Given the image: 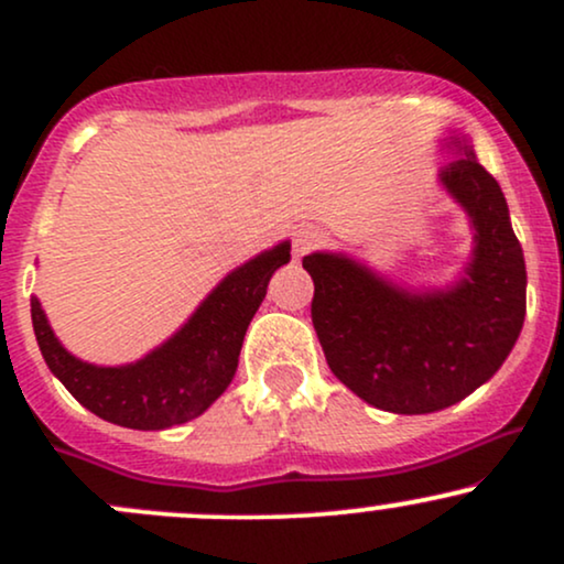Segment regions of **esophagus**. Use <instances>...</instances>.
<instances>
[{
	"label": "esophagus",
	"mask_w": 564,
	"mask_h": 564,
	"mask_svg": "<svg viewBox=\"0 0 564 564\" xmlns=\"http://www.w3.org/2000/svg\"><path fill=\"white\" fill-rule=\"evenodd\" d=\"M323 241V236L318 230H313V228H302V230H296L294 232V254L296 257H302V254H307L310 249H315V246H318Z\"/></svg>",
	"instance_id": "34e87169"
}]
</instances>
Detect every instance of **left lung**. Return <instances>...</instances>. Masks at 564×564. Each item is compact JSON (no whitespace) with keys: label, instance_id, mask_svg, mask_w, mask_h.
<instances>
[{"label":"left lung","instance_id":"obj_1","mask_svg":"<svg viewBox=\"0 0 564 564\" xmlns=\"http://www.w3.org/2000/svg\"><path fill=\"white\" fill-rule=\"evenodd\" d=\"M456 156L437 183L464 209L471 254L445 286H405L345 251L302 260L315 283L313 326L334 377L390 413H435L482 387L509 358L525 321V257L501 185L469 140L448 132Z\"/></svg>","mask_w":564,"mask_h":564}]
</instances>
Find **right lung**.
Here are the masks:
<instances>
[{
    "label": "right lung",
    "instance_id": "add662e5",
    "mask_svg": "<svg viewBox=\"0 0 564 564\" xmlns=\"http://www.w3.org/2000/svg\"><path fill=\"white\" fill-rule=\"evenodd\" d=\"M291 260V241L264 249L217 283L193 315L140 360L95 366L61 345L42 302L31 321L50 371L79 403L127 430H170L200 416L236 377L246 328L268 294L270 278Z\"/></svg>",
    "mask_w": 564,
    "mask_h": 564
}]
</instances>
